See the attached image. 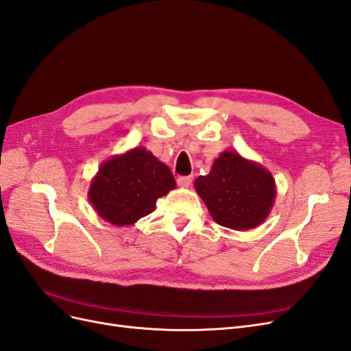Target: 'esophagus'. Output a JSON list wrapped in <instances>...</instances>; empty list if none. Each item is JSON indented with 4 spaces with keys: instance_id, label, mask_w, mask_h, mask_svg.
I'll return each instance as SVG.
<instances>
[{
    "instance_id": "esophagus-1",
    "label": "esophagus",
    "mask_w": 351,
    "mask_h": 351,
    "mask_svg": "<svg viewBox=\"0 0 351 351\" xmlns=\"http://www.w3.org/2000/svg\"><path fill=\"white\" fill-rule=\"evenodd\" d=\"M193 183V177L191 176H186V177H178L177 178V184L180 187H190Z\"/></svg>"
}]
</instances>
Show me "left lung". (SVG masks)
<instances>
[{
    "label": "left lung",
    "instance_id": "obj_1",
    "mask_svg": "<svg viewBox=\"0 0 351 351\" xmlns=\"http://www.w3.org/2000/svg\"><path fill=\"white\" fill-rule=\"evenodd\" d=\"M194 187L213 220L233 230L259 226L276 197L271 171L234 151H223L210 173L195 178Z\"/></svg>",
    "mask_w": 351,
    "mask_h": 351
}]
</instances>
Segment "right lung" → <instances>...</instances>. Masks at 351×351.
<instances>
[{"label":"right lung","instance_id":"1","mask_svg":"<svg viewBox=\"0 0 351 351\" xmlns=\"http://www.w3.org/2000/svg\"><path fill=\"white\" fill-rule=\"evenodd\" d=\"M173 189L170 168L147 148L135 147L102 162L88 197L97 216L122 228L149 215L157 200Z\"/></svg>","mask_w":351,"mask_h":351}]
</instances>
